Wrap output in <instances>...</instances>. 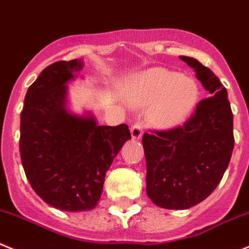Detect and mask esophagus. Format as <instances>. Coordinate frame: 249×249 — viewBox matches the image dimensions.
Instances as JSON below:
<instances>
[{
  "label": "esophagus",
  "instance_id": "esophagus-1",
  "mask_svg": "<svg viewBox=\"0 0 249 249\" xmlns=\"http://www.w3.org/2000/svg\"><path fill=\"white\" fill-rule=\"evenodd\" d=\"M131 136L132 139H134V141H138V139L142 138V136H143V126H142L141 123L137 122L132 126Z\"/></svg>",
  "mask_w": 249,
  "mask_h": 249
}]
</instances>
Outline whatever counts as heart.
Segmentation results:
<instances>
[{
	"instance_id": "1",
	"label": "heart",
	"mask_w": 249,
	"mask_h": 249,
	"mask_svg": "<svg viewBox=\"0 0 249 249\" xmlns=\"http://www.w3.org/2000/svg\"><path fill=\"white\" fill-rule=\"evenodd\" d=\"M123 95L134 107L149 106V118L154 126L171 129L193 112L199 99V87L188 75L151 67L132 75L123 87Z\"/></svg>"
}]
</instances>
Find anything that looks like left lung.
<instances>
[{"mask_svg":"<svg viewBox=\"0 0 249 249\" xmlns=\"http://www.w3.org/2000/svg\"><path fill=\"white\" fill-rule=\"evenodd\" d=\"M196 72L209 98L198 104L182 127L145 133L146 194L164 209L184 210L199 204L221 181L232 155L233 116L219 78L199 61L179 56Z\"/></svg>","mask_w":249,"mask_h":249,"instance_id":"8db88e82","label":"left lung"}]
</instances>
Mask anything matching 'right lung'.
<instances>
[{
    "instance_id": "obj_1",
    "label": "right lung",
    "mask_w": 249,
    "mask_h": 249,
    "mask_svg": "<svg viewBox=\"0 0 249 249\" xmlns=\"http://www.w3.org/2000/svg\"><path fill=\"white\" fill-rule=\"evenodd\" d=\"M84 67L82 58L45 68L33 83L20 113L22 164L35 193L63 212L96 207L106 172L123 144L127 124L99 126L90 111L68 110L67 84Z\"/></svg>"
}]
</instances>
